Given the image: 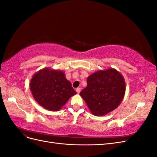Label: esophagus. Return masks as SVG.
<instances>
[{
  "instance_id": "1",
  "label": "esophagus",
  "mask_w": 157,
  "mask_h": 157,
  "mask_svg": "<svg viewBox=\"0 0 157 157\" xmlns=\"http://www.w3.org/2000/svg\"><path fill=\"white\" fill-rule=\"evenodd\" d=\"M76 91H77V92L78 94H79L80 92V88H77V89H76Z\"/></svg>"
}]
</instances>
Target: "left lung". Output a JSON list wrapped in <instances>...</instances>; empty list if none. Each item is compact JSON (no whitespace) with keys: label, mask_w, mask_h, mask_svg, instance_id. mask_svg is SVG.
Returning <instances> with one entry per match:
<instances>
[{"label":"left lung","mask_w":157,"mask_h":157,"mask_svg":"<svg viewBox=\"0 0 157 157\" xmlns=\"http://www.w3.org/2000/svg\"><path fill=\"white\" fill-rule=\"evenodd\" d=\"M126 82L115 69L99 70L87 78V86L80 92L90 112L100 117L117 109L124 97Z\"/></svg>","instance_id":"1"}]
</instances>
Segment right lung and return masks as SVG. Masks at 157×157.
<instances>
[{"mask_svg":"<svg viewBox=\"0 0 157 157\" xmlns=\"http://www.w3.org/2000/svg\"><path fill=\"white\" fill-rule=\"evenodd\" d=\"M35 100L50 111H58L77 94L61 70L48 67L42 69L33 75L29 84Z\"/></svg>","mask_w":157,"mask_h":157,"instance_id":"1","label":"right lung"}]
</instances>
